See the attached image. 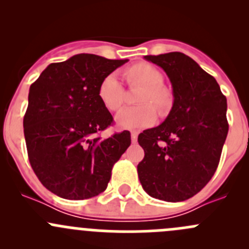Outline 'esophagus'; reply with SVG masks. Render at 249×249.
Segmentation results:
<instances>
[{
    "instance_id": "obj_1",
    "label": "esophagus",
    "mask_w": 249,
    "mask_h": 249,
    "mask_svg": "<svg viewBox=\"0 0 249 249\" xmlns=\"http://www.w3.org/2000/svg\"><path fill=\"white\" fill-rule=\"evenodd\" d=\"M137 131H131V141H132V143H135L137 141Z\"/></svg>"
}]
</instances>
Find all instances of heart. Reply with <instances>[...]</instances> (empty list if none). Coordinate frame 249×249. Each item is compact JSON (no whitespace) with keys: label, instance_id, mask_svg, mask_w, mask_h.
I'll return each instance as SVG.
<instances>
[{"label":"heart","instance_id":"b5f03b06","mask_svg":"<svg viewBox=\"0 0 249 249\" xmlns=\"http://www.w3.org/2000/svg\"><path fill=\"white\" fill-rule=\"evenodd\" d=\"M130 78L144 85L140 102H153L159 109H165L169 105V96L162 89L164 77L161 72L148 64L135 65L129 71ZM99 96L102 104L109 110H117L124 100L123 88L118 73L113 72L102 79L99 88ZM157 120V112L150 104L129 106L120 110L115 117L118 126L123 129H141L153 125Z\"/></svg>","mask_w":249,"mask_h":249}]
</instances>
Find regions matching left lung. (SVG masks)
Wrapping results in <instances>:
<instances>
[{
    "mask_svg": "<svg viewBox=\"0 0 249 249\" xmlns=\"http://www.w3.org/2000/svg\"><path fill=\"white\" fill-rule=\"evenodd\" d=\"M165 71L173 105L166 119L139 135L144 158L137 165L143 189L155 199L184 201L200 192L219 164L227 139V97L217 80L188 55H147Z\"/></svg>",
    "mask_w": 249,
    "mask_h": 249,
    "instance_id": "obj_1",
    "label": "left lung"
}]
</instances>
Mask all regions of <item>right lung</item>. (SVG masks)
I'll list each match as a JSON object with an SVG mask.
<instances>
[{
	"label": "right lung",
	"mask_w": 249,
	"mask_h": 249,
	"mask_svg": "<svg viewBox=\"0 0 249 249\" xmlns=\"http://www.w3.org/2000/svg\"><path fill=\"white\" fill-rule=\"evenodd\" d=\"M127 61L77 54L50 64L30 87L24 117L30 164L42 184L62 199L105 192L113 165L131 143L129 131L99 136L113 122L100 100V84Z\"/></svg>",
	"instance_id": "obj_1"
}]
</instances>
